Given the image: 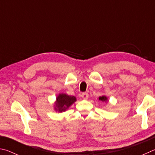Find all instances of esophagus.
<instances>
[{"label": "esophagus", "mask_w": 155, "mask_h": 155, "mask_svg": "<svg viewBox=\"0 0 155 155\" xmlns=\"http://www.w3.org/2000/svg\"><path fill=\"white\" fill-rule=\"evenodd\" d=\"M82 97L83 99H87L88 98V94L87 93H84L82 94Z\"/></svg>", "instance_id": "1"}]
</instances>
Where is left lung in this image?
Returning a JSON list of instances; mask_svg holds the SVG:
<instances>
[{
	"label": "left lung",
	"instance_id": "obj_1",
	"mask_svg": "<svg viewBox=\"0 0 155 155\" xmlns=\"http://www.w3.org/2000/svg\"><path fill=\"white\" fill-rule=\"evenodd\" d=\"M99 101H101L102 102H107L108 99L106 96L103 95V96H101L99 97Z\"/></svg>",
	"mask_w": 155,
	"mask_h": 155
}]
</instances>
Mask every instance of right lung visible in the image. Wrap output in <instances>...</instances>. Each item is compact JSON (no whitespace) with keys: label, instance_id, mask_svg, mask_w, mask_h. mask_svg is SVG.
I'll list each match as a JSON object with an SVG mask.
<instances>
[{"label":"right lung","instance_id":"obj_1","mask_svg":"<svg viewBox=\"0 0 155 155\" xmlns=\"http://www.w3.org/2000/svg\"><path fill=\"white\" fill-rule=\"evenodd\" d=\"M75 96H71L65 93H60L56 97V101L54 103V109L56 112H63L67 110L71 105L76 101Z\"/></svg>","mask_w":155,"mask_h":155}]
</instances>
